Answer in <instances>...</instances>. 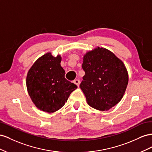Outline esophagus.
Instances as JSON below:
<instances>
[{
    "instance_id": "obj_1",
    "label": "esophagus",
    "mask_w": 152,
    "mask_h": 152,
    "mask_svg": "<svg viewBox=\"0 0 152 152\" xmlns=\"http://www.w3.org/2000/svg\"><path fill=\"white\" fill-rule=\"evenodd\" d=\"M73 82H74V83L76 84L77 86H79V85H80V81L79 80H77V79L75 80H74Z\"/></svg>"
}]
</instances>
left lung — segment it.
Returning a JSON list of instances; mask_svg holds the SVG:
<instances>
[{
	"mask_svg": "<svg viewBox=\"0 0 152 152\" xmlns=\"http://www.w3.org/2000/svg\"><path fill=\"white\" fill-rule=\"evenodd\" d=\"M82 68L85 75L80 86L89 106L104 111L120 101L128 84V73L112 52L99 47L88 52Z\"/></svg>",
	"mask_w": 152,
	"mask_h": 152,
	"instance_id": "left-lung-1",
	"label": "left lung"
}]
</instances>
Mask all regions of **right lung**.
I'll return each mask as SVG.
<instances>
[{
  "label": "right lung",
  "instance_id": "add662e5",
  "mask_svg": "<svg viewBox=\"0 0 152 152\" xmlns=\"http://www.w3.org/2000/svg\"><path fill=\"white\" fill-rule=\"evenodd\" d=\"M61 57L48 53L34 64L27 74V87L33 102L39 109L53 113L60 109L77 86L65 77L60 66Z\"/></svg>",
  "mask_w": 152,
  "mask_h": 152
}]
</instances>
